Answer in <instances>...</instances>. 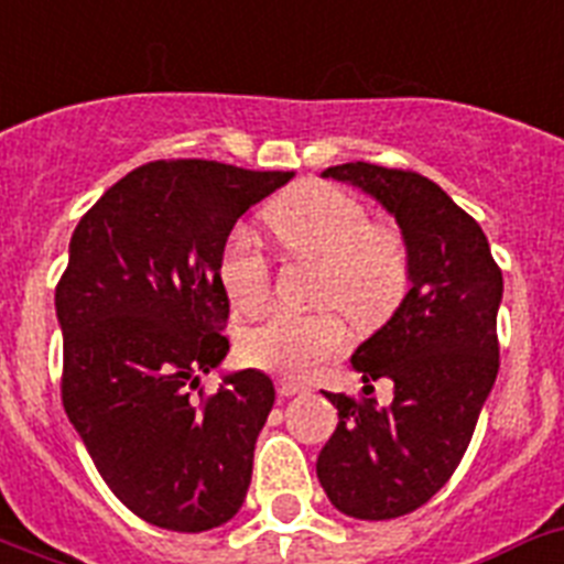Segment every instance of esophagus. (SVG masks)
Returning a JSON list of instances; mask_svg holds the SVG:
<instances>
[{"mask_svg": "<svg viewBox=\"0 0 564 564\" xmlns=\"http://www.w3.org/2000/svg\"><path fill=\"white\" fill-rule=\"evenodd\" d=\"M278 392L290 399V395H301V392H310V387L295 384V381H290V378H281V381H278Z\"/></svg>", "mask_w": 564, "mask_h": 564, "instance_id": "1", "label": "esophagus"}]
</instances>
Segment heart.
Here are the masks:
<instances>
[{"label": "heart", "instance_id": "obj_1", "mask_svg": "<svg viewBox=\"0 0 564 564\" xmlns=\"http://www.w3.org/2000/svg\"><path fill=\"white\" fill-rule=\"evenodd\" d=\"M267 229L286 254L315 258L312 304L318 310L272 312L246 326L238 349L246 364L283 378H306L344 352L347 318L358 329L384 324L410 286V246L399 226L370 220L355 194L306 183L267 209ZM217 281L231 310L254 315L272 297V260L246 229H235L217 254Z\"/></svg>", "mask_w": 564, "mask_h": 564}]
</instances>
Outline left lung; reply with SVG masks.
<instances>
[{
  "mask_svg": "<svg viewBox=\"0 0 564 564\" xmlns=\"http://www.w3.org/2000/svg\"><path fill=\"white\" fill-rule=\"evenodd\" d=\"M324 177L384 203L410 246L413 286L352 355L367 395L326 392L338 427L318 456V479L335 508L381 522L433 499L465 456L499 372L501 269L481 226L424 174L358 160ZM378 377L393 381L387 411L369 399Z\"/></svg>",
  "mask_w": 564,
  "mask_h": 564,
  "instance_id": "obj_1",
  "label": "left lung"
}]
</instances>
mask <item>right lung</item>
<instances>
[{
  "label": "right lung",
  "mask_w": 564,
  "mask_h": 564,
  "mask_svg": "<svg viewBox=\"0 0 564 564\" xmlns=\"http://www.w3.org/2000/svg\"><path fill=\"white\" fill-rule=\"evenodd\" d=\"M215 160H154L113 183L70 238L56 283L63 406L113 496L165 531L229 522L252 481L272 378L224 361L217 254L249 206L290 183Z\"/></svg>",
  "instance_id": "1"
}]
</instances>
